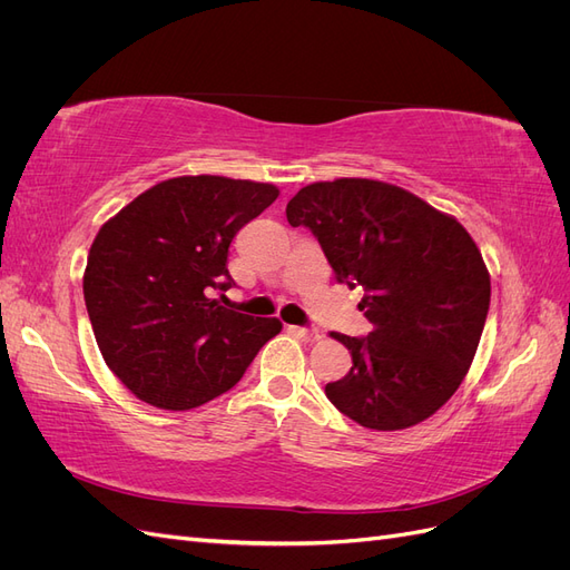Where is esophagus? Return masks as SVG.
Here are the masks:
<instances>
[{
	"label": "esophagus",
	"mask_w": 570,
	"mask_h": 570,
	"mask_svg": "<svg viewBox=\"0 0 570 570\" xmlns=\"http://www.w3.org/2000/svg\"><path fill=\"white\" fill-rule=\"evenodd\" d=\"M289 333L304 342H321L323 340V335L318 331H308V327H299V325H289Z\"/></svg>",
	"instance_id": "1"
}]
</instances>
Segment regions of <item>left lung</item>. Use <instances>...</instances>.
Listing matches in <instances>:
<instances>
[{"instance_id": "8db88e82", "label": "left lung", "mask_w": 570, "mask_h": 570, "mask_svg": "<svg viewBox=\"0 0 570 570\" xmlns=\"http://www.w3.org/2000/svg\"><path fill=\"white\" fill-rule=\"evenodd\" d=\"M292 228H308L337 283L364 289L368 337L333 333L352 354L325 394L371 430H404L446 404L471 368L490 308V273L454 216L406 189L337 178L287 202Z\"/></svg>"}]
</instances>
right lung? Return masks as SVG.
<instances>
[{
    "instance_id": "1",
    "label": "right lung",
    "mask_w": 570,
    "mask_h": 570,
    "mask_svg": "<svg viewBox=\"0 0 570 570\" xmlns=\"http://www.w3.org/2000/svg\"><path fill=\"white\" fill-rule=\"evenodd\" d=\"M278 195L271 183L180 176L99 228L82 275L85 306L107 366L142 402L166 411L212 402L281 333L278 318L216 299L235 285L233 237Z\"/></svg>"
}]
</instances>
